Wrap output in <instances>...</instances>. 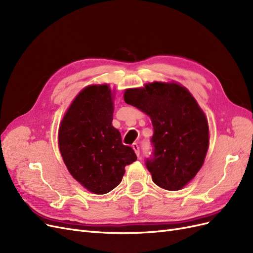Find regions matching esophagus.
<instances>
[{"mask_svg": "<svg viewBox=\"0 0 253 253\" xmlns=\"http://www.w3.org/2000/svg\"><path fill=\"white\" fill-rule=\"evenodd\" d=\"M132 148H133V150L135 151V153H136V155H137V157H139V156H140L139 145H138V144H137V143H133V144H132Z\"/></svg>", "mask_w": 253, "mask_h": 253, "instance_id": "34e87169", "label": "esophagus"}]
</instances>
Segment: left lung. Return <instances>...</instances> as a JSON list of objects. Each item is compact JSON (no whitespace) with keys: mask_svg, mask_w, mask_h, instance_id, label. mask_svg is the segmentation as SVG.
Here are the masks:
<instances>
[{"mask_svg":"<svg viewBox=\"0 0 253 253\" xmlns=\"http://www.w3.org/2000/svg\"><path fill=\"white\" fill-rule=\"evenodd\" d=\"M124 97L152 120L153 152L145 166L153 181L166 190H180L201 170L208 151L205 113L190 91L177 83H149L126 89Z\"/></svg>","mask_w":253,"mask_h":253,"instance_id":"1","label":"left lung"}]
</instances>
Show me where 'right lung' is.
Returning a JSON list of instances; mask_svg holds the SVG:
<instances>
[{"mask_svg": "<svg viewBox=\"0 0 253 253\" xmlns=\"http://www.w3.org/2000/svg\"><path fill=\"white\" fill-rule=\"evenodd\" d=\"M113 96L106 84L82 89L59 127V148L68 171L95 194L116 188L126 166L137 159L112 126Z\"/></svg>", "mask_w": 253, "mask_h": 253, "instance_id": "1", "label": "right lung"}]
</instances>
